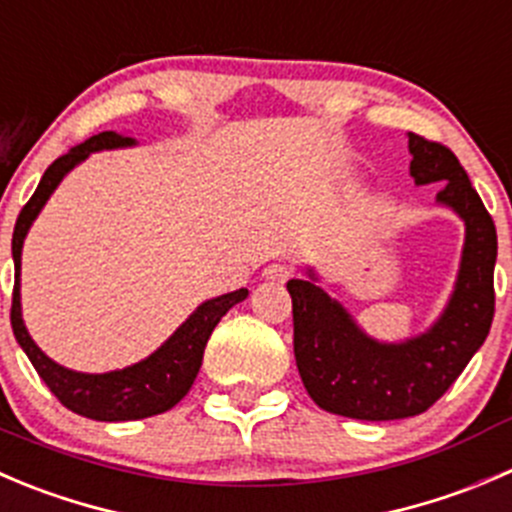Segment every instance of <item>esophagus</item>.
Instances as JSON below:
<instances>
[{
    "label": "esophagus",
    "mask_w": 512,
    "mask_h": 512,
    "mask_svg": "<svg viewBox=\"0 0 512 512\" xmlns=\"http://www.w3.org/2000/svg\"><path fill=\"white\" fill-rule=\"evenodd\" d=\"M290 275H292V267L290 265H282V262H275V265H267L265 272H262V277H265V280H272V282H285Z\"/></svg>",
    "instance_id": "1"
}]
</instances>
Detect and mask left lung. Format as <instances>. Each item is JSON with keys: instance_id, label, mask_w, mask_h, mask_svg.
Listing matches in <instances>:
<instances>
[{"instance_id": "8db88e82", "label": "left lung", "mask_w": 512, "mask_h": 512, "mask_svg": "<svg viewBox=\"0 0 512 512\" xmlns=\"http://www.w3.org/2000/svg\"><path fill=\"white\" fill-rule=\"evenodd\" d=\"M415 185L440 182V207L465 225L458 277L438 320L425 332L385 342L367 335L340 300L327 295L315 267L287 282L295 360L307 395L327 413L355 420H403L425 413L458 380L490 332L498 235L468 172L448 147L408 132Z\"/></svg>"}]
</instances>
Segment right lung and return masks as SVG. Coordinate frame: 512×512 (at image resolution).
<instances>
[{"mask_svg":"<svg viewBox=\"0 0 512 512\" xmlns=\"http://www.w3.org/2000/svg\"><path fill=\"white\" fill-rule=\"evenodd\" d=\"M137 140L130 135H117V132H102V135L89 137L84 145H77L54 160L47 172L39 180L37 190L22 207L14 225L12 235V260H14V295H12V330L19 347L34 370L39 372L47 388L57 395L59 403L82 418L99 420V423H124V420H142L152 415L167 413L175 408L187 393L200 372L205 345L210 340L217 322L227 315L230 307L245 300L250 292L245 287L227 295L212 297L197 305V310L157 347L145 360L127 365L122 370L109 372H77L59 365L52 357L39 350L37 342L29 335L22 317V247L27 240L29 227L44 210L52 192L59 182L69 175L77 165H82L92 152L102 150H122V147H135Z\"/></svg>","mask_w":512,"mask_h":512,"instance_id":"right-lung-1","label":"right lung"}]
</instances>
